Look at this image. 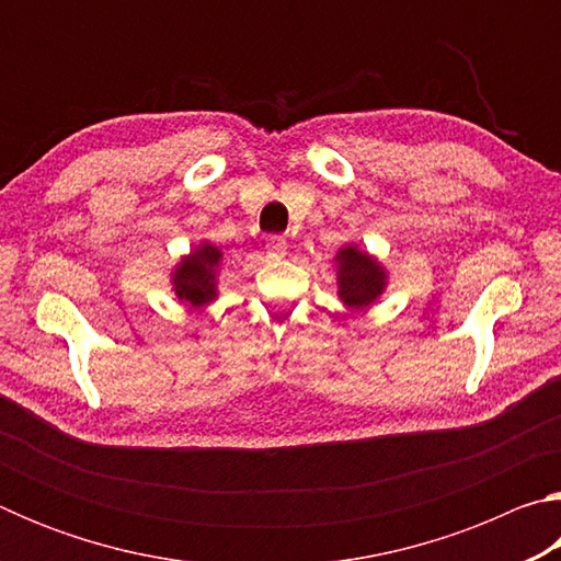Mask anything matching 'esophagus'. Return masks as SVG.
I'll use <instances>...</instances> for the list:
<instances>
[{"label": "esophagus", "mask_w": 561, "mask_h": 561, "mask_svg": "<svg viewBox=\"0 0 561 561\" xmlns=\"http://www.w3.org/2000/svg\"><path fill=\"white\" fill-rule=\"evenodd\" d=\"M284 254H287V240L279 234H272L267 240V257L279 260V257H284Z\"/></svg>", "instance_id": "34e87169"}]
</instances>
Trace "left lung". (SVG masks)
<instances>
[{"label": "left lung", "instance_id": "left-lung-1", "mask_svg": "<svg viewBox=\"0 0 561 561\" xmlns=\"http://www.w3.org/2000/svg\"><path fill=\"white\" fill-rule=\"evenodd\" d=\"M339 297L354 309H364L383 291V270L366 252L344 247L339 252Z\"/></svg>", "mask_w": 561, "mask_h": 561}]
</instances>
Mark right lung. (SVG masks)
Listing matches in <instances>:
<instances>
[{"mask_svg": "<svg viewBox=\"0 0 561 561\" xmlns=\"http://www.w3.org/2000/svg\"><path fill=\"white\" fill-rule=\"evenodd\" d=\"M220 260V250L213 244H203L175 270V294L183 301H190L193 307H203V304L213 301L215 297V277L213 270Z\"/></svg>", "mask_w": 561, "mask_h": 561, "instance_id": "obj_1", "label": "right lung"}]
</instances>
